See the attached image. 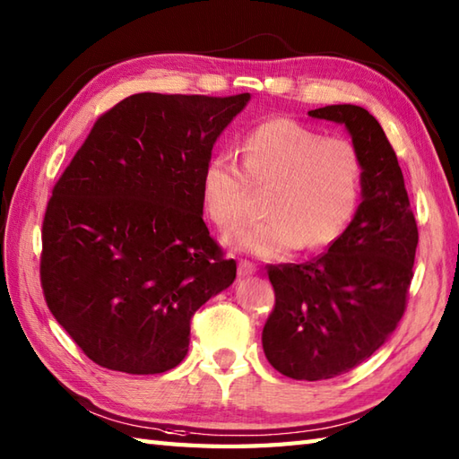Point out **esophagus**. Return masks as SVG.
<instances>
[{"instance_id": "esophagus-1", "label": "esophagus", "mask_w": 459, "mask_h": 459, "mask_svg": "<svg viewBox=\"0 0 459 459\" xmlns=\"http://www.w3.org/2000/svg\"><path fill=\"white\" fill-rule=\"evenodd\" d=\"M256 272V266L252 264V262H247V260H240L238 262V276L245 278V276H252Z\"/></svg>"}]
</instances>
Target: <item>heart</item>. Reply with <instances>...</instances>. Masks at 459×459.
Segmentation results:
<instances>
[{
  "label": "heart",
  "instance_id": "heart-1",
  "mask_svg": "<svg viewBox=\"0 0 459 459\" xmlns=\"http://www.w3.org/2000/svg\"><path fill=\"white\" fill-rule=\"evenodd\" d=\"M240 155L242 168L229 152L214 153L201 175L203 209L224 232L247 221L252 189L270 191V221L230 238L238 250L278 260L304 245L329 247L343 235L357 212L363 178L353 142L274 118L247 132Z\"/></svg>",
  "mask_w": 459,
  "mask_h": 459
}]
</instances>
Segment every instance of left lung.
<instances>
[{
  "label": "left lung",
  "instance_id": "obj_1",
  "mask_svg": "<svg viewBox=\"0 0 459 459\" xmlns=\"http://www.w3.org/2000/svg\"><path fill=\"white\" fill-rule=\"evenodd\" d=\"M307 114L343 124L351 134L363 165V201L324 255L268 268L276 306L262 347L278 373L325 380L363 363L403 319L418 227L396 153L375 116L353 104Z\"/></svg>",
  "mask_w": 459,
  "mask_h": 459
}]
</instances>
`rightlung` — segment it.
<instances>
[{
  "label": "right lung",
  "instance_id": "obj_1",
  "mask_svg": "<svg viewBox=\"0 0 459 459\" xmlns=\"http://www.w3.org/2000/svg\"><path fill=\"white\" fill-rule=\"evenodd\" d=\"M250 94H132L94 122L43 221L41 286L96 365L178 367L191 317L237 278L203 221L201 175Z\"/></svg>",
  "mask_w": 459,
  "mask_h": 459
}]
</instances>
